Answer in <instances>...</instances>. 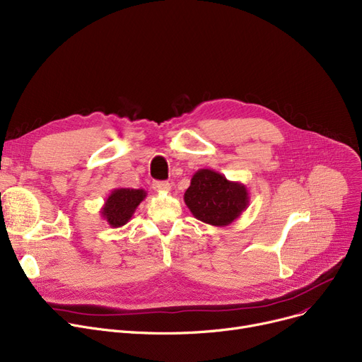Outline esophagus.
<instances>
[{
    "label": "esophagus",
    "mask_w": 362,
    "mask_h": 362,
    "mask_svg": "<svg viewBox=\"0 0 362 362\" xmlns=\"http://www.w3.org/2000/svg\"><path fill=\"white\" fill-rule=\"evenodd\" d=\"M152 187H153V191H156V192H167V191L171 189V185L168 182L156 180V182L152 183Z\"/></svg>",
    "instance_id": "obj_1"
}]
</instances>
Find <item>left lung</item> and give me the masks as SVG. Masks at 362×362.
I'll list each match as a JSON object with an SVG mask.
<instances>
[{"mask_svg":"<svg viewBox=\"0 0 362 362\" xmlns=\"http://www.w3.org/2000/svg\"><path fill=\"white\" fill-rule=\"evenodd\" d=\"M183 199L195 218L223 228L247 210L250 195L245 185L230 182L214 170L201 168L192 176Z\"/></svg>","mask_w":362,"mask_h":362,"instance_id":"obj_1","label":"left lung"}]
</instances>
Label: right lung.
<instances>
[{
  "label": "right lung",
  "instance_id": "right-lung-1",
  "mask_svg": "<svg viewBox=\"0 0 362 362\" xmlns=\"http://www.w3.org/2000/svg\"><path fill=\"white\" fill-rule=\"evenodd\" d=\"M146 198L145 189H133V187H118L106 198L100 214L111 228H121L134 214L139 204Z\"/></svg>",
  "mask_w": 362,
  "mask_h": 362
}]
</instances>
